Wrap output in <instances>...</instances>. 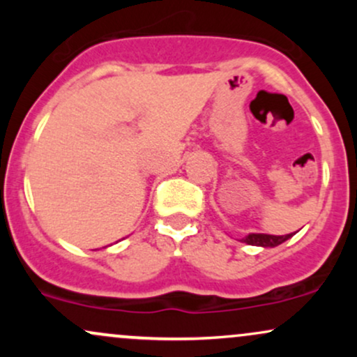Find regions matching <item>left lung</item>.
Masks as SVG:
<instances>
[{
  "label": "left lung",
  "instance_id": "left-lung-1",
  "mask_svg": "<svg viewBox=\"0 0 357 357\" xmlns=\"http://www.w3.org/2000/svg\"><path fill=\"white\" fill-rule=\"evenodd\" d=\"M297 233V231H296ZM296 233H289V235H267V233H248L240 241L241 243L253 245V247H264V248H273L277 245L284 243L289 238H292Z\"/></svg>",
  "mask_w": 357,
  "mask_h": 357
}]
</instances>
